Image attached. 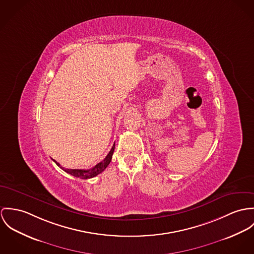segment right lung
<instances>
[{"instance_id":"obj_1","label":"right lung","mask_w":254,"mask_h":254,"mask_svg":"<svg viewBox=\"0 0 254 254\" xmlns=\"http://www.w3.org/2000/svg\"><path fill=\"white\" fill-rule=\"evenodd\" d=\"M114 149H115V144H114L113 147L111 148L110 152L108 153V155L106 156V158L102 162H100L99 164H97L96 166H94L93 168H91L90 169H66L62 168L55 160H54V162L57 164L60 169H63L67 173H69V174H71L75 177H79L81 179H88V178H92V177L98 175L99 173H101L104 169L108 167V165L110 164V162L112 160Z\"/></svg>"}]
</instances>
